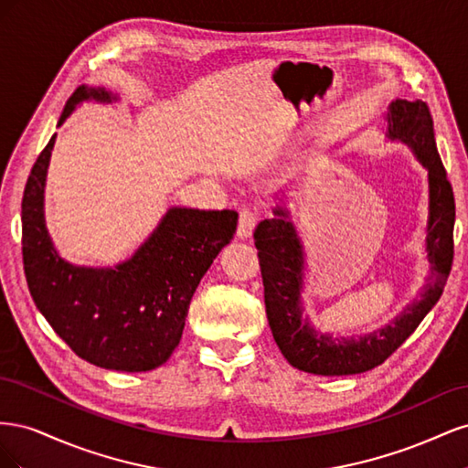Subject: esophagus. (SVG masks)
I'll return each mask as SVG.
<instances>
[{"label": "esophagus", "mask_w": 468, "mask_h": 468, "mask_svg": "<svg viewBox=\"0 0 468 468\" xmlns=\"http://www.w3.org/2000/svg\"><path fill=\"white\" fill-rule=\"evenodd\" d=\"M256 222H258L256 212L250 210V208H244L242 212H239L236 238L238 239H250L251 234H253V229H256Z\"/></svg>", "instance_id": "34e87169"}]
</instances>
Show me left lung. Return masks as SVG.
Segmentation results:
<instances>
[{"instance_id": "8db88e82", "label": "left lung", "mask_w": 468, "mask_h": 468, "mask_svg": "<svg viewBox=\"0 0 468 468\" xmlns=\"http://www.w3.org/2000/svg\"><path fill=\"white\" fill-rule=\"evenodd\" d=\"M387 140L406 144L428 172L426 253L430 275L420 296L399 316L369 334L334 335L320 332L304 314L306 251L287 207L273 208L275 218L260 222L253 232L265 289V313L275 344L294 369L324 377L371 371L385 363L441 296L452 263L455 199L439 158L433 121L423 101L394 99L387 107Z\"/></svg>"}]
</instances>
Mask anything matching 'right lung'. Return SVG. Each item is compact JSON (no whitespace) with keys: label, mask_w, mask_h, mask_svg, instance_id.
<instances>
[{"label":"right lung","mask_w":468,"mask_h":468,"mask_svg":"<svg viewBox=\"0 0 468 468\" xmlns=\"http://www.w3.org/2000/svg\"><path fill=\"white\" fill-rule=\"evenodd\" d=\"M115 103L105 88L80 86L58 126L83 103ZM56 134L27 179L21 222L23 263L31 296L52 330L78 357L112 371H152L172 357L203 275L230 244L238 212L167 208L144 244L112 267L66 261L45 218V187Z\"/></svg>","instance_id":"right-lung-1"}]
</instances>
